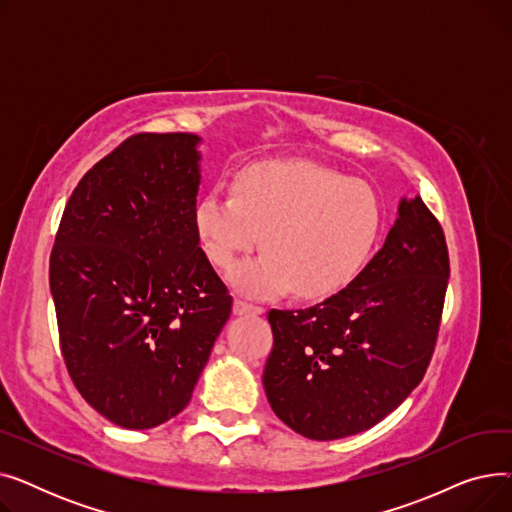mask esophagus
Here are the masks:
<instances>
[{"label": "esophagus", "mask_w": 512, "mask_h": 512, "mask_svg": "<svg viewBox=\"0 0 512 512\" xmlns=\"http://www.w3.org/2000/svg\"><path fill=\"white\" fill-rule=\"evenodd\" d=\"M261 313H263V307L245 303V301H240V299L234 301V315H261Z\"/></svg>", "instance_id": "34e87169"}]
</instances>
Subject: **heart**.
<instances>
[{
    "label": "heart",
    "instance_id": "heart-1",
    "mask_svg": "<svg viewBox=\"0 0 512 512\" xmlns=\"http://www.w3.org/2000/svg\"><path fill=\"white\" fill-rule=\"evenodd\" d=\"M207 257L228 267L261 245L263 255L236 263L230 286L251 299L294 290L324 299L351 284L382 230L373 188L301 159L257 161L240 170L234 193L211 188L195 207Z\"/></svg>",
    "mask_w": 512,
    "mask_h": 512
}]
</instances>
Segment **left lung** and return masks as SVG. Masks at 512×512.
<instances>
[{
	"label": "left lung",
	"instance_id": "1",
	"mask_svg": "<svg viewBox=\"0 0 512 512\" xmlns=\"http://www.w3.org/2000/svg\"><path fill=\"white\" fill-rule=\"evenodd\" d=\"M448 284L440 224L402 197L382 249L359 276L309 309L267 313L263 369L272 411L309 440L355 436L392 413L434 353Z\"/></svg>",
	"mask_w": 512,
	"mask_h": 512
}]
</instances>
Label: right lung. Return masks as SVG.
<instances>
[{
	"mask_svg": "<svg viewBox=\"0 0 512 512\" xmlns=\"http://www.w3.org/2000/svg\"><path fill=\"white\" fill-rule=\"evenodd\" d=\"M201 137L134 134L78 182L49 259L62 355L126 429L176 417L232 311L195 230Z\"/></svg>",
	"mask_w": 512,
	"mask_h": 512,
	"instance_id": "right-lung-1",
	"label": "right lung"
}]
</instances>
